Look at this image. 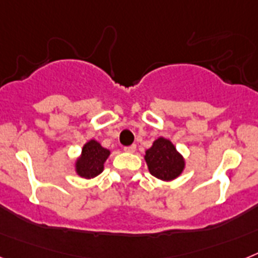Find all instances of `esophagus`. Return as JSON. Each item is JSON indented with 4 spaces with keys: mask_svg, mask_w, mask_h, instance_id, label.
<instances>
[{
    "mask_svg": "<svg viewBox=\"0 0 258 258\" xmlns=\"http://www.w3.org/2000/svg\"><path fill=\"white\" fill-rule=\"evenodd\" d=\"M124 151H125V152H130V153L135 152V151H136V146H135V144H133V146L124 147Z\"/></svg>",
    "mask_w": 258,
    "mask_h": 258,
    "instance_id": "1",
    "label": "esophagus"
}]
</instances>
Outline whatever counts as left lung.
Segmentation results:
<instances>
[{
    "label": "left lung",
    "instance_id": "obj_1",
    "mask_svg": "<svg viewBox=\"0 0 258 258\" xmlns=\"http://www.w3.org/2000/svg\"><path fill=\"white\" fill-rule=\"evenodd\" d=\"M146 161L151 174L164 181L174 179L185 166L182 156L169 140L159 138L146 152Z\"/></svg>",
    "mask_w": 258,
    "mask_h": 258
}]
</instances>
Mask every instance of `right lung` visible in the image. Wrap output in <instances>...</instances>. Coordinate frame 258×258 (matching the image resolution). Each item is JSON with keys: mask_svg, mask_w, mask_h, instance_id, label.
<instances>
[{"mask_svg": "<svg viewBox=\"0 0 258 258\" xmlns=\"http://www.w3.org/2000/svg\"><path fill=\"white\" fill-rule=\"evenodd\" d=\"M110 151L101 147L98 142L90 140L82 148L81 157L76 162V170L84 178H93L103 170V162L109 157Z\"/></svg>", "mask_w": 258, "mask_h": 258, "instance_id": "1", "label": "right lung"}]
</instances>
